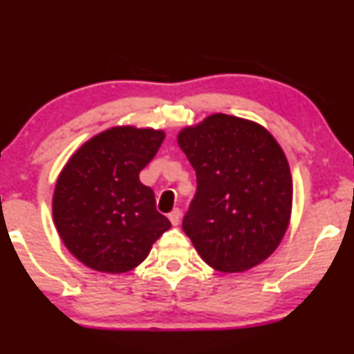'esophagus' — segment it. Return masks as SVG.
Masks as SVG:
<instances>
[{
	"instance_id": "esophagus-1",
	"label": "esophagus",
	"mask_w": 354,
	"mask_h": 354,
	"mask_svg": "<svg viewBox=\"0 0 354 354\" xmlns=\"http://www.w3.org/2000/svg\"><path fill=\"white\" fill-rule=\"evenodd\" d=\"M169 220L171 221L173 226L179 225V220H181V211H179V209H173V211L169 214Z\"/></svg>"
}]
</instances>
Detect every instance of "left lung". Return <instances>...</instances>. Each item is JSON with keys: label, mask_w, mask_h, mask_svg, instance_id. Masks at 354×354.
I'll return each mask as SVG.
<instances>
[{"label": "left lung", "mask_w": 354, "mask_h": 354, "mask_svg": "<svg viewBox=\"0 0 354 354\" xmlns=\"http://www.w3.org/2000/svg\"><path fill=\"white\" fill-rule=\"evenodd\" d=\"M196 171L183 230L209 267L241 273L259 266L290 223V167L277 139L253 120L212 113L178 133Z\"/></svg>", "instance_id": "left-lung-1"}]
</instances>
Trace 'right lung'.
<instances>
[{"instance_id":"right-lung-1","label":"right lung","mask_w":354,"mask_h":354,"mask_svg":"<svg viewBox=\"0 0 354 354\" xmlns=\"http://www.w3.org/2000/svg\"><path fill=\"white\" fill-rule=\"evenodd\" d=\"M164 137L162 129L112 127L84 142L59 173L53 221L86 267L111 274L133 270L170 230L156 211L153 190L139 179Z\"/></svg>"}]
</instances>
